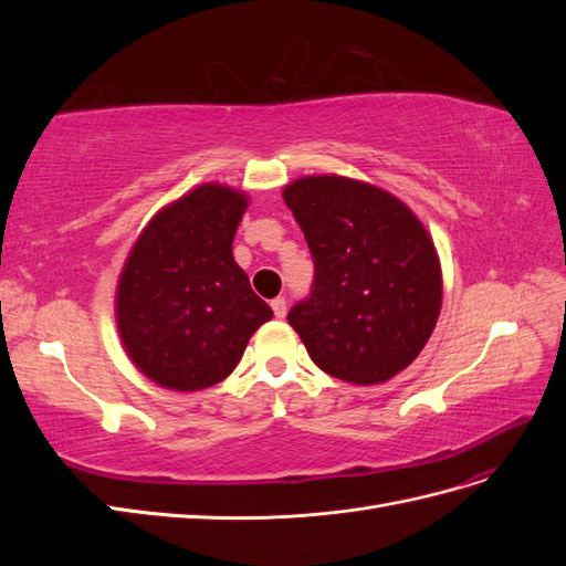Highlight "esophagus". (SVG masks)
Here are the masks:
<instances>
[{
    "instance_id": "34e87169",
    "label": "esophagus",
    "mask_w": 566,
    "mask_h": 566,
    "mask_svg": "<svg viewBox=\"0 0 566 566\" xmlns=\"http://www.w3.org/2000/svg\"><path fill=\"white\" fill-rule=\"evenodd\" d=\"M271 310H273V314H276V318H283L285 316V297L271 300Z\"/></svg>"
}]
</instances>
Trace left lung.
I'll return each instance as SVG.
<instances>
[{"label": "left lung", "mask_w": 566, "mask_h": 566, "mask_svg": "<svg viewBox=\"0 0 566 566\" xmlns=\"http://www.w3.org/2000/svg\"><path fill=\"white\" fill-rule=\"evenodd\" d=\"M283 200L312 250V297L287 314L312 361L380 385L416 361L441 312L432 235L403 200L337 175L290 181Z\"/></svg>", "instance_id": "1"}]
</instances>
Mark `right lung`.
Instances as JSON below:
<instances>
[{"label": "right lung", "instance_id": "1", "mask_svg": "<svg viewBox=\"0 0 566 566\" xmlns=\"http://www.w3.org/2000/svg\"><path fill=\"white\" fill-rule=\"evenodd\" d=\"M248 196L202 184L165 205L132 245L115 290L129 361L175 391L208 389L233 373L273 312L233 260Z\"/></svg>", "mask_w": 566, "mask_h": 566}]
</instances>
